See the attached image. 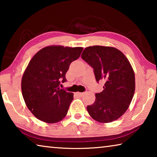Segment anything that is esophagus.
<instances>
[{
    "label": "esophagus",
    "mask_w": 157,
    "mask_h": 157,
    "mask_svg": "<svg viewBox=\"0 0 157 157\" xmlns=\"http://www.w3.org/2000/svg\"><path fill=\"white\" fill-rule=\"evenodd\" d=\"M76 95H78V96H79V97H81V96H83L84 95V93H80V92H78V93H76Z\"/></svg>",
    "instance_id": "obj_1"
}]
</instances>
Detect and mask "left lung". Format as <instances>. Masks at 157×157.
Segmentation results:
<instances>
[{
	"instance_id": "8db88e82",
	"label": "left lung",
	"mask_w": 157,
	"mask_h": 157,
	"mask_svg": "<svg viewBox=\"0 0 157 157\" xmlns=\"http://www.w3.org/2000/svg\"><path fill=\"white\" fill-rule=\"evenodd\" d=\"M82 59L94 68L97 82L105 80L104 90L95 94V100L87 106L93 118L100 123H111L128 109L135 91V75L131 64L120 50L113 47L86 48Z\"/></svg>"
}]
</instances>
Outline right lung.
Listing matches in <instances>:
<instances>
[{
  "label": "right lung",
  "mask_w": 157,
  "mask_h": 157,
  "mask_svg": "<svg viewBox=\"0 0 157 157\" xmlns=\"http://www.w3.org/2000/svg\"><path fill=\"white\" fill-rule=\"evenodd\" d=\"M83 48L45 47L29 62L21 80L25 102L33 115L47 123H57L67 114L73 93L61 89L69 66L78 59Z\"/></svg>",
  "instance_id": "obj_1"
}]
</instances>
